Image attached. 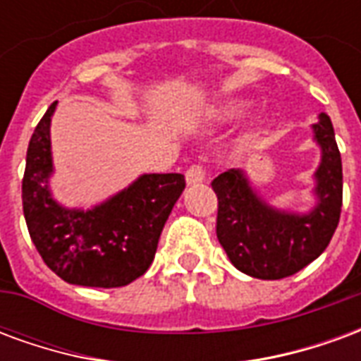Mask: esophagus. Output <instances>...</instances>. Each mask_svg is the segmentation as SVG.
Segmentation results:
<instances>
[{"label": "esophagus", "instance_id": "34e87169", "mask_svg": "<svg viewBox=\"0 0 361 361\" xmlns=\"http://www.w3.org/2000/svg\"><path fill=\"white\" fill-rule=\"evenodd\" d=\"M204 178H207V170H204L203 164L189 166L188 172H185V180H188L189 185H195V183H203Z\"/></svg>", "mask_w": 361, "mask_h": 361}]
</instances>
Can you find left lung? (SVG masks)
<instances>
[{"instance_id":"left-lung-1","label":"left lung","mask_w":361,"mask_h":361,"mask_svg":"<svg viewBox=\"0 0 361 361\" xmlns=\"http://www.w3.org/2000/svg\"><path fill=\"white\" fill-rule=\"evenodd\" d=\"M315 139L323 149L317 173L319 204L310 214L272 211L259 199L242 170L211 181L219 199L216 235L232 265L253 279L292 276L326 250L342 209V160L326 114L319 116Z\"/></svg>"}]
</instances>
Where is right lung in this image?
Returning <instances> with one entry per match:
<instances>
[{
  "instance_id": "right-lung-1",
  "label": "right lung",
  "mask_w": 361,
  "mask_h": 361,
  "mask_svg": "<svg viewBox=\"0 0 361 361\" xmlns=\"http://www.w3.org/2000/svg\"><path fill=\"white\" fill-rule=\"evenodd\" d=\"M38 121L27 150L23 212L32 243L51 271L69 284L126 286L142 276L173 204L185 189L181 173H147L90 211H67L50 197V119Z\"/></svg>"
}]
</instances>
